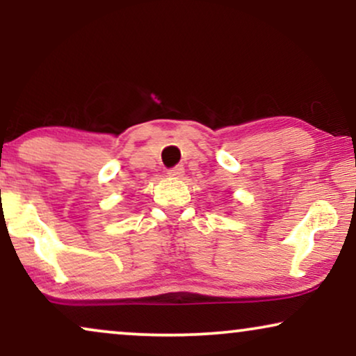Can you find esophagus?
Listing matches in <instances>:
<instances>
[{
  "label": "esophagus",
  "mask_w": 356,
  "mask_h": 356,
  "mask_svg": "<svg viewBox=\"0 0 356 356\" xmlns=\"http://www.w3.org/2000/svg\"><path fill=\"white\" fill-rule=\"evenodd\" d=\"M184 175V168L181 165H178V167H173L172 170H168V177L170 178H183Z\"/></svg>",
  "instance_id": "esophagus-1"
}]
</instances>
